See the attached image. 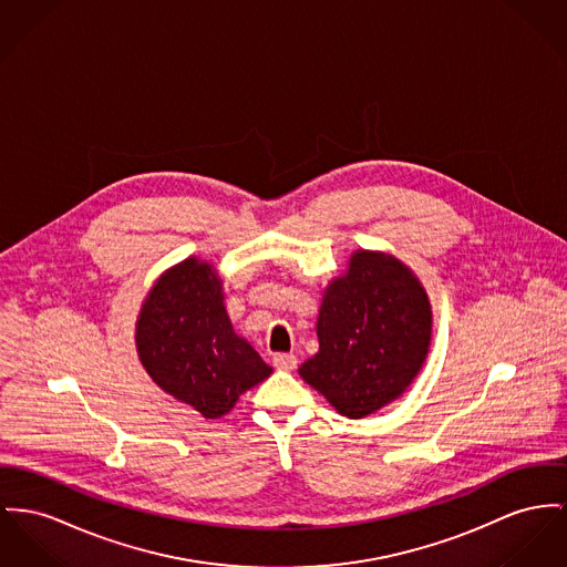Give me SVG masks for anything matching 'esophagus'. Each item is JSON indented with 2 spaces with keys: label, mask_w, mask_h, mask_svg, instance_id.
<instances>
[{
  "label": "esophagus",
  "mask_w": 567,
  "mask_h": 567,
  "mask_svg": "<svg viewBox=\"0 0 567 567\" xmlns=\"http://www.w3.org/2000/svg\"><path fill=\"white\" fill-rule=\"evenodd\" d=\"M297 363H299L297 354H292V352H279L272 357V365L284 372H292L297 368Z\"/></svg>",
  "instance_id": "esophagus-1"
}]
</instances>
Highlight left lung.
<instances>
[{
  "mask_svg": "<svg viewBox=\"0 0 567 567\" xmlns=\"http://www.w3.org/2000/svg\"><path fill=\"white\" fill-rule=\"evenodd\" d=\"M316 329L320 350L299 374L341 415L361 419L413 382L430 348L432 311L406 266L357 251L327 288Z\"/></svg>",
  "mask_w": 567,
  "mask_h": 567,
  "instance_id": "left-lung-1",
  "label": "left lung"
}]
</instances>
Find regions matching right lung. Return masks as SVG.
I'll use <instances>...</instances> for the list:
<instances>
[{
	"instance_id": "right-lung-1",
	"label": "right lung",
	"mask_w": 567,
	"mask_h": 567,
	"mask_svg": "<svg viewBox=\"0 0 567 567\" xmlns=\"http://www.w3.org/2000/svg\"><path fill=\"white\" fill-rule=\"evenodd\" d=\"M137 350L152 380L206 419L226 415L272 368L227 318L221 281L195 258L167 270L142 307Z\"/></svg>"
}]
</instances>
